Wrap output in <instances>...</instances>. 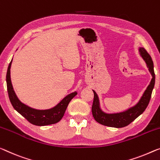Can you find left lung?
Instances as JSON below:
<instances>
[{"mask_svg": "<svg viewBox=\"0 0 160 160\" xmlns=\"http://www.w3.org/2000/svg\"><path fill=\"white\" fill-rule=\"evenodd\" d=\"M139 51L142 58L145 61L147 68L152 77L150 83L136 105L129 108L126 111L114 113V114H107L101 109L99 97L95 91L93 90L94 96L92 112L94 119L99 124L110 127H115V128H122V127H126L133 122L135 119H137L139 115H141L148 106L149 100L151 99L152 90L154 87V83H155L154 64L151 56H149L145 49L140 47L139 48Z\"/></svg>", "mask_w": 160, "mask_h": 160, "instance_id": "obj_1", "label": "left lung"}]
</instances>
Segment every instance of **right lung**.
I'll return each instance as SVG.
<instances>
[{"mask_svg":"<svg viewBox=\"0 0 160 160\" xmlns=\"http://www.w3.org/2000/svg\"><path fill=\"white\" fill-rule=\"evenodd\" d=\"M12 61H13V58L11 63H9L8 70H7L6 83L10 102L14 109L32 124L36 125V126H46V125L56 124L59 122L64 115L66 109L70 101L77 94V92H74L68 94L57 105L51 109L40 110L28 107L18 99L13 90L11 80V66Z\"/></svg>","mask_w":160,"mask_h":160,"instance_id":"add662e5","label":"right lung"}]
</instances>
